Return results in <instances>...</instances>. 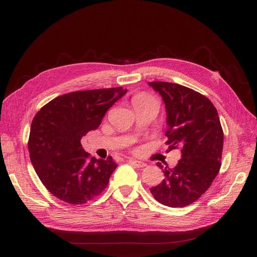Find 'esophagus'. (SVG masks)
Masks as SVG:
<instances>
[{
  "instance_id": "1",
  "label": "esophagus",
  "mask_w": 257,
  "mask_h": 257,
  "mask_svg": "<svg viewBox=\"0 0 257 257\" xmlns=\"http://www.w3.org/2000/svg\"><path fill=\"white\" fill-rule=\"evenodd\" d=\"M129 162H130L132 165H134V166L138 167V168L145 167V166H146V164H145V163L141 162V161H138V160H132V159H130V160H129Z\"/></svg>"
}]
</instances>
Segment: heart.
I'll list each match as a JSON object with an SVG mask.
<instances>
[{
  "instance_id": "obj_1",
  "label": "heart",
  "mask_w": 257,
  "mask_h": 257,
  "mask_svg": "<svg viewBox=\"0 0 257 257\" xmlns=\"http://www.w3.org/2000/svg\"><path fill=\"white\" fill-rule=\"evenodd\" d=\"M147 98H150V97L146 96V95H138V96L135 97L134 102L136 103V102H139V101H142V100H145V99H147Z\"/></svg>"
}]
</instances>
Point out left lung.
<instances>
[{
  "mask_svg": "<svg viewBox=\"0 0 257 257\" xmlns=\"http://www.w3.org/2000/svg\"><path fill=\"white\" fill-rule=\"evenodd\" d=\"M165 103L169 150L181 148L174 168L163 169L165 179L150 192L157 201L170 207L195 202L211 186L221 166L223 131L218 112L204 95L181 84L148 82Z\"/></svg>",
  "mask_w": 257,
  "mask_h": 257,
  "instance_id": "8db88e82",
  "label": "left lung"
}]
</instances>
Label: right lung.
<instances>
[{
    "label": "right lung",
    "instance_id": "right-lung-1",
    "mask_svg": "<svg viewBox=\"0 0 257 257\" xmlns=\"http://www.w3.org/2000/svg\"><path fill=\"white\" fill-rule=\"evenodd\" d=\"M126 93L121 87L72 92L54 98L36 114L28 151L38 177L55 197L83 204L106 188L117 164L112 157L91 158L80 140L99 127L108 109Z\"/></svg>",
    "mask_w": 257,
    "mask_h": 257
}]
</instances>
